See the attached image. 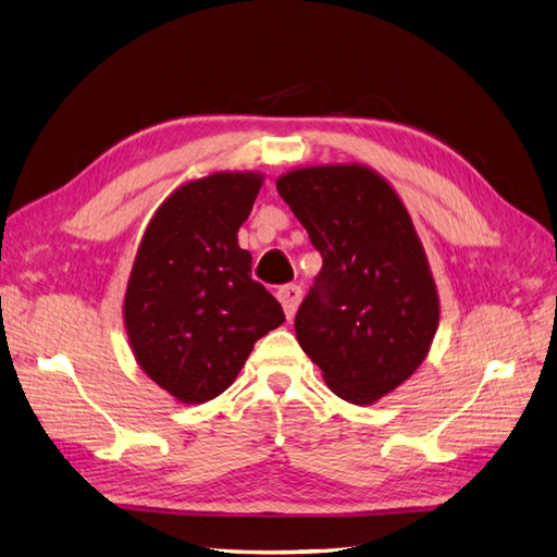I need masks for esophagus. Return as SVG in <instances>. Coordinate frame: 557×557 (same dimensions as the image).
<instances>
[{
	"instance_id": "esophagus-1",
	"label": "esophagus",
	"mask_w": 557,
	"mask_h": 557,
	"mask_svg": "<svg viewBox=\"0 0 557 557\" xmlns=\"http://www.w3.org/2000/svg\"><path fill=\"white\" fill-rule=\"evenodd\" d=\"M278 301L285 311V318L293 320V315L297 313L299 305H301V288L299 285H283L278 290Z\"/></svg>"
}]
</instances>
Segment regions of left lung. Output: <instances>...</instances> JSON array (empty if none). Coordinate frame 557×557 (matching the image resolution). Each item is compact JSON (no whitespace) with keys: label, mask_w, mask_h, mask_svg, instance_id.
I'll return each instance as SVG.
<instances>
[{"label":"left lung","mask_w":557,"mask_h":557,"mask_svg":"<svg viewBox=\"0 0 557 557\" xmlns=\"http://www.w3.org/2000/svg\"><path fill=\"white\" fill-rule=\"evenodd\" d=\"M323 269L295 315L330 391L367 407L428 358L440 293L404 201L364 164L299 166L276 178Z\"/></svg>","instance_id":"1"}]
</instances>
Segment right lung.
<instances>
[{
	"mask_svg": "<svg viewBox=\"0 0 557 557\" xmlns=\"http://www.w3.org/2000/svg\"><path fill=\"white\" fill-rule=\"evenodd\" d=\"M264 176L213 172L178 185L150 218L123 320L134 360L181 404H205L237 379L252 346L285 315L250 278L237 232Z\"/></svg>",
	"mask_w": 557,
	"mask_h": 557,
	"instance_id": "obj_1",
	"label": "right lung"
}]
</instances>
